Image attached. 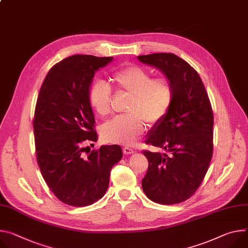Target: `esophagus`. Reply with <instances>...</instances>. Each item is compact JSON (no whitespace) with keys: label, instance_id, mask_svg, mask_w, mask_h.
I'll return each instance as SVG.
<instances>
[{"label":"esophagus","instance_id":"esophagus-1","mask_svg":"<svg viewBox=\"0 0 248 248\" xmlns=\"http://www.w3.org/2000/svg\"><path fill=\"white\" fill-rule=\"evenodd\" d=\"M123 151H124V153L125 155H128V154H132V153H134V150H133V149H131V148H129V147H124Z\"/></svg>","mask_w":248,"mask_h":248}]
</instances>
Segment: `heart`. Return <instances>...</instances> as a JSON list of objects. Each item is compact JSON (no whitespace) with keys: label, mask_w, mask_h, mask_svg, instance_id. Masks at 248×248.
<instances>
[{"label":"heart","mask_w":248,"mask_h":248,"mask_svg":"<svg viewBox=\"0 0 248 248\" xmlns=\"http://www.w3.org/2000/svg\"><path fill=\"white\" fill-rule=\"evenodd\" d=\"M118 91L130 95L124 116H118L103 124V138L115 144L130 145L144 130L145 123L160 122L170 109L174 96V85L168 78H153L142 67L132 65L121 68L110 76ZM89 103L100 117L110 112V86L104 81L94 82L89 89Z\"/></svg>","instance_id":"1"}]
</instances>
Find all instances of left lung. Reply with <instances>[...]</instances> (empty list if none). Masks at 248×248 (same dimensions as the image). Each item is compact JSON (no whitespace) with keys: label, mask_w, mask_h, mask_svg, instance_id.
<instances>
[{"label":"left lung","mask_w":248,"mask_h":248,"mask_svg":"<svg viewBox=\"0 0 248 248\" xmlns=\"http://www.w3.org/2000/svg\"><path fill=\"white\" fill-rule=\"evenodd\" d=\"M138 59L160 70L175 89L167 115L145 141L165 152L142 151L148 160L142 190L157 204H179L194 195L208 171L214 148L212 106L198 72L182 58L153 53Z\"/></svg>","instance_id":"8db88e82"}]
</instances>
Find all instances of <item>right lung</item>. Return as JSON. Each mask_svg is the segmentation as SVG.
Wrapping results in <instances>:
<instances>
[{
	"instance_id": "add662e5",
	"label": "right lung",
	"mask_w": 248,
	"mask_h": 248,
	"mask_svg": "<svg viewBox=\"0 0 248 248\" xmlns=\"http://www.w3.org/2000/svg\"><path fill=\"white\" fill-rule=\"evenodd\" d=\"M112 57L72 55L55 64L44 79L34 119L36 160L43 179L64 204L86 207L108 190L109 173L123 157L120 145L88 151L98 140L89 89L95 72Z\"/></svg>"
}]
</instances>
